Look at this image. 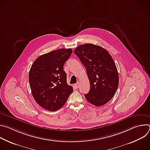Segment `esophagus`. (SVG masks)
<instances>
[{
	"label": "esophagus",
	"mask_w": 150,
	"mask_h": 150,
	"mask_svg": "<svg viewBox=\"0 0 150 150\" xmlns=\"http://www.w3.org/2000/svg\"><path fill=\"white\" fill-rule=\"evenodd\" d=\"M75 86L76 87V88H78L79 87V86H80V83L79 82H77L75 84Z\"/></svg>",
	"instance_id": "esophagus-1"
}]
</instances>
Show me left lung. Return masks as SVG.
Here are the masks:
<instances>
[{"label":"left lung","mask_w":150,"mask_h":150,"mask_svg":"<svg viewBox=\"0 0 150 150\" xmlns=\"http://www.w3.org/2000/svg\"><path fill=\"white\" fill-rule=\"evenodd\" d=\"M74 53L86 69L90 90L85 97L91 104L101 106L114 96L119 85L115 63L104 48L88 43L77 47Z\"/></svg>","instance_id":"obj_1"}]
</instances>
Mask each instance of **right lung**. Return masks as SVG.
<instances>
[{"label":"right lung","mask_w":150,"mask_h":150,"mask_svg":"<svg viewBox=\"0 0 150 150\" xmlns=\"http://www.w3.org/2000/svg\"><path fill=\"white\" fill-rule=\"evenodd\" d=\"M72 53L60 49L39 56L29 72L32 95L38 104L49 111H56L65 104L73 87L68 85L63 65Z\"/></svg>","instance_id":"1"}]
</instances>
